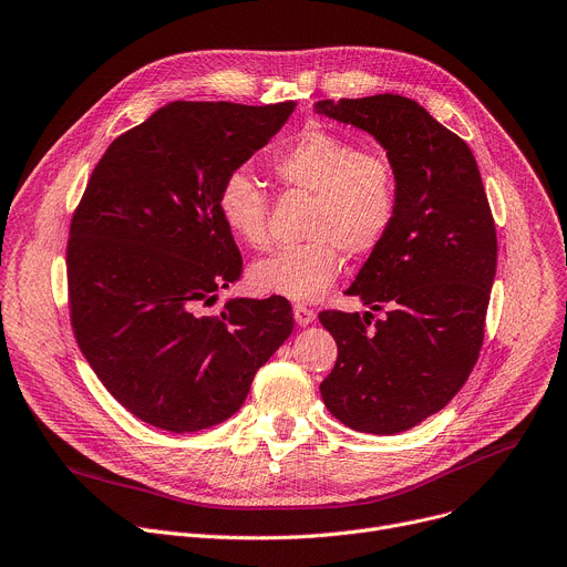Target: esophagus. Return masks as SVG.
Wrapping results in <instances>:
<instances>
[{"instance_id":"34e87169","label":"esophagus","mask_w":567,"mask_h":567,"mask_svg":"<svg viewBox=\"0 0 567 567\" xmlns=\"http://www.w3.org/2000/svg\"><path fill=\"white\" fill-rule=\"evenodd\" d=\"M315 319H317V315L310 310V307H307V305H293V321H296L300 328L310 326Z\"/></svg>"}]
</instances>
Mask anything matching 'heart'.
I'll return each mask as SVG.
<instances>
[{
  "label": "heart",
  "mask_w": 567,
  "mask_h": 567,
  "mask_svg": "<svg viewBox=\"0 0 567 567\" xmlns=\"http://www.w3.org/2000/svg\"><path fill=\"white\" fill-rule=\"evenodd\" d=\"M282 187L315 196L300 246L276 250L250 267L257 293L310 302L326 296L348 257H367L389 237L398 217V172L380 151L321 124H307L269 161ZM228 233L250 248L269 244V198L248 172H233L217 198Z\"/></svg>",
  "instance_id": "heart-1"
}]
</instances>
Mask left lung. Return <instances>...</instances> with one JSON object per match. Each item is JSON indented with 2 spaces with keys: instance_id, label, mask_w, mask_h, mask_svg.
<instances>
[{
  "instance_id": "1",
  "label": "left lung",
  "mask_w": 567,
  "mask_h": 567,
  "mask_svg": "<svg viewBox=\"0 0 567 567\" xmlns=\"http://www.w3.org/2000/svg\"><path fill=\"white\" fill-rule=\"evenodd\" d=\"M317 113L371 133L398 172V217L346 291L373 311L326 310L337 364L321 382L330 414L398 434L466 384L484 343L497 235L473 151L414 99L319 101Z\"/></svg>"
}]
</instances>
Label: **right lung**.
<instances>
[{
  "label": "right lung",
  "mask_w": 567,
  "mask_h": 567,
  "mask_svg": "<svg viewBox=\"0 0 567 567\" xmlns=\"http://www.w3.org/2000/svg\"><path fill=\"white\" fill-rule=\"evenodd\" d=\"M293 106L174 101L113 140L72 215L76 343L111 395L153 427L187 434L230 419L293 330L282 296L205 315L241 276L219 189Z\"/></svg>",
  "instance_id": "obj_1"
}]
</instances>
